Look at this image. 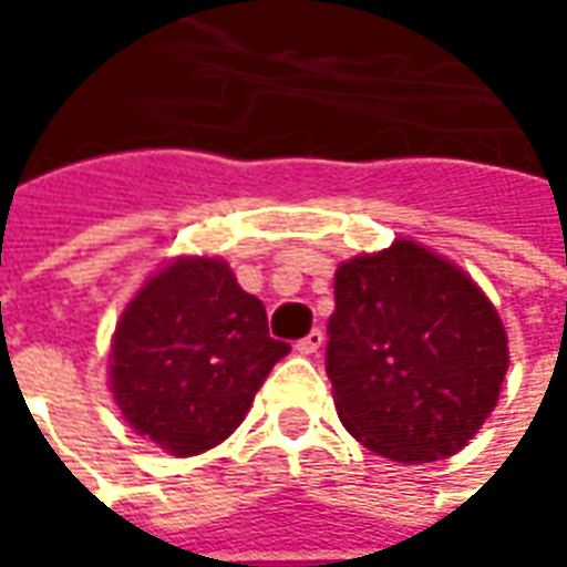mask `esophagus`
Returning a JSON list of instances; mask_svg holds the SVG:
<instances>
[{
    "label": "esophagus",
    "mask_w": 567,
    "mask_h": 567,
    "mask_svg": "<svg viewBox=\"0 0 567 567\" xmlns=\"http://www.w3.org/2000/svg\"><path fill=\"white\" fill-rule=\"evenodd\" d=\"M322 340H324L322 331H319V328H312V331H310V334H307V338L297 340V352H303V355H310V352H316V350H319V347H322Z\"/></svg>",
    "instance_id": "esophagus-1"
}]
</instances>
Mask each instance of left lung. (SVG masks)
Wrapping results in <instances>:
<instances>
[{
    "instance_id": "obj_1",
    "label": "left lung",
    "mask_w": 567,
    "mask_h": 567,
    "mask_svg": "<svg viewBox=\"0 0 567 567\" xmlns=\"http://www.w3.org/2000/svg\"><path fill=\"white\" fill-rule=\"evenodd\" d=\"M506 365L488 297L423 245L399 239L338 267L324 371L340 421L368 451L451 457L494 411Z\"/></svg>"
}]
</instances>
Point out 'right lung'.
I'll list each match as a JSON object with an SVG mask.
<instances>
[{"label": "right lung", "mask_w": 567, "mask_h": 567, "mask_svg": "<svg viewBox=\"0 0 567 567\" xmlns=\"http://www.w3.org/2000/svg\"><path fill=\"white\" fill-rule=\"evenodd\" d=\"M291 350L217 257H184L134 295L116 324L110 386L134 433L177 457L224 442Z\"/></svg>", "instance_id": "right-lung-1"}]
</instances>
